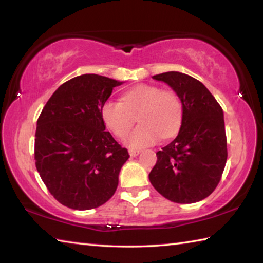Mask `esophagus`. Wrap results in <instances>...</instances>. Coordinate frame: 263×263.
I'll return each mask as SVG.
<instances>
[{"mask_svg": "<svg viewBox=\"0 0 263 263\" xmlns=\"http://www.w3.org/2000/svg\"><path fill=\"white\" fill-rule=\"evenodd\" d=\"M140 153V151H138V149H128V154H130V157H137L138 154Z\"/></svg>", "mask_w": 263, "mask_h": 263, "instance_id": "esophagus-1", "label": "esophagus"}]
</instances>
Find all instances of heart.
Here are the masks:
<instances>
[{
    "label": "heart",
    "mask_w": 263,
    "mask_h": 263,
    "mask_svg": "<svg viewBox=\"0 0 263 263\" xmlns=\"http://www.w3.org/2000/svg\"><path fill=\"white\" fill-rule=\"evenodd\" d=\"M102 118L116 137L123 138L136 122L138 125L126 137L125 144L139 149L155 144L161 136L169 138L179 130L182 103L173 90H162L153 84H138L124 92L121 101L108 100L102 106Z\"/></svg>",
    "instance_id": "b5f03b06"
}]
</instances>
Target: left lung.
Returning a JSON list of instances; mask_svg holds the SVG:
<instances>
[{"label": "left lung", "instance_id": "left-lung-1", "mask_svg": "<svg viewBox=\"0 0 263 263\" xmlns=\"http://www.w3.org/2000/svg\"><path fill=\"white\" fill-rule=\"evenodd\" d=\"M153 79L179 95L182 124L175 139L157 153L149 181L169 201L199 202L216 189L228 160L222 109L208 88L190 75L167 72Z\"/></svg>", "mask_w": 263, "mask_h": 263}]
</instances>
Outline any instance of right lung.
Segmentation results:
<instances>
[{"label":"right lung","mask_w":263,"mask_h":263,"mask_svg":"<svg viewBox=\"0 0 263 263\" xmlns=\"http://www.w3.org/2000/svg\"><path fill=\"white\" fill-rule=\"evenodd\" d=\"M123 82L97 74L68 80L53 92L37 121L35 167L51 195L74 210L112 197L126 148L105 131L102 106Z\"/></svg>","instance_id":"1"}]
</instances>
